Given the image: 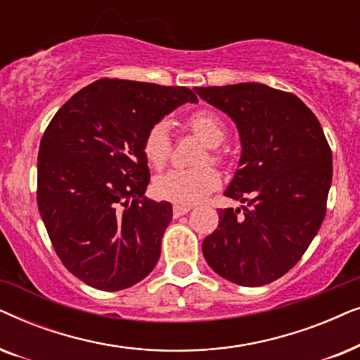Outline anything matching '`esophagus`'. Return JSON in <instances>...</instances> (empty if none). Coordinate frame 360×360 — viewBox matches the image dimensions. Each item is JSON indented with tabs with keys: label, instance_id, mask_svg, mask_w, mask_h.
<instances>
[{
	"label": "esophagus",
	"instance_id": "esophagus-1",
	"mask_svg": "<svg viewBox=\"0 0 360 360\" xmlns=\"http://www.w3.org/2000/svg\"><path fill=\"white\" fill-rule=\"evenodd\" d=\"M190 210H191V206H188V205H175L174 206V216H175V218H180V216L188 213Z\"/></svg>",
	"mask_w": 360,
	"mask_h": 360
}]
</instances>
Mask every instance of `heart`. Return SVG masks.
Wrapping results in <instances>:
<instances>
[{"instance_id":"obj_1","label":"heart","mask_w":360,"mask_h":360,"mask_svg":"<svg viewBox=\"0 0 360 360\" xmlns=\"http://www.w3.org/2000/svg\"><path fill=\"white\" fill-rule=\"evenodd\" d=\"M186 127L211 149L218 147L226 137L223 121L210 110H200L186 117ZM170 149L172 142L167 126L164 122L152 126L142 142V152L147 164L154 169H162L169 160ZM218 185V172L210 165H200L193 169H174L159 175L154 180V191L162 200L191 205L203 200Z\"/></svg>"}]
</instances>
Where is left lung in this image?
<instances>
[{"instance_id": "obj_1", "label": "left lung", "mask_w": 360, "mask_h": 360, "mask_svg": "<svg viewBox=\"0 0 360 360\" xmlns=\"http://www.w3.org/2000/svg\"><path fill=\"white\" fill-rule=\"evenodd\" d=\"M234 121L239 169L224 196L240 210H219L218 229L201 249L219 277L243 287L277 280L318 234L333 180V154L311 110L292 93L262 83L195 88Z\"/></svg>"}]
</instances>
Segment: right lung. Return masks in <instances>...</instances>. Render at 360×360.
<instances>
[{
	"instance_id": "obj_1",
	"label": "right lung",
	"mask_w": 360,
	"mask_h": 360,
	"mask_svg": "<svg viewBox=\"0 0 360 360\" xmlns=\"http://www.w3.org/2000/svg\"><path fill=\"white\" fill-rule=\"evenodd\" d=\"M185 103L190 88L101 78L52 117L37 157V205L62 264L105 292L152 272L172 221L169 201L144 196L147 131Z\"/></svg>"
}]
</instances>
